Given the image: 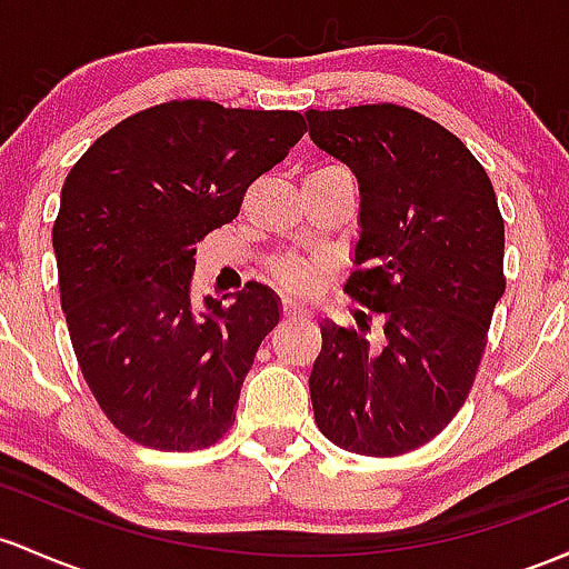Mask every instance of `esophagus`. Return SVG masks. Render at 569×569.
Returning a JSON list of instances; mask_svg holds the SVG:
<instances>
[{
  "mask_svg": "<svg viewBox=\"0 0 569 569\" xmlns=\"http://www.w3.org/2000/svg\"><path fill=\"white\" fill-rule=\"evenodd\" d=\"M283 316L286 318H308L310 310L305 308L302 302H297V299H283Z\"/></svg>",
  "mask_w": 569,
  "mask_h": 569,
  "instance_id": "34e87169",
  "label": "esophagus"
}]
</instances>
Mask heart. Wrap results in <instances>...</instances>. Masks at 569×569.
<instances>
[{"label":"heart","mask_w":569,"mask_h":569,"mask_svg":"<svg viewBox=\"0 0 569 569\" xmlns=\"http://www.w3.org/2000/svg\"><path fill=\"white\" fill-rule=\"evenodd\" d=\"M318 170H342V167L323 164V167H318ZM274 274H278L280 283H286L289 289L305 291V289H310V283L316 280L318 264H310V261L297 259V256H286V259H280L278 264H274Z\"/></svg>","instance_id":"b5f03b06"}]
</instances>
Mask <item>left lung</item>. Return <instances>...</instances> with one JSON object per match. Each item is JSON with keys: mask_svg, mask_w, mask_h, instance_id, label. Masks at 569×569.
<instances>
[{"mask_svg": "<svg viewBox=\"0 0 569 569\" xmlns=\"http://www.w3.org/2000/svg\"><path fill=\"white\" fill-rule=\"evenodd\" d=\"M305 118L310 140L359 180V270L346 291L383 321L378 342L321 321L316 423L346 451L399 457L440 435L470 395L505 295V223L489 174L440 123L399 104Z\"/></svg>", "mask_w": 569, "mask_h": 569, "instance_id": "1", "label": "left lung"}]
</instances>
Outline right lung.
<instances>
[{"label": "right lung", "instance_id": "1", "mask_svg": "<svg viewBox=\"0 0 569 569\" xmlns=\"http://www.w3.org/2000/svg\"><path fill=\"white\" fill-rule=\"evenodd\" d=\"M302 134L295 110L186 99L112 127L67 174L53 223L61 310L91 395L140 446L199 451L234 423L280 297L253 283L197 308L193 246L237 218Z\"/></svg>", "mask_w": 569, "mask_h": 569}]
</instances>
